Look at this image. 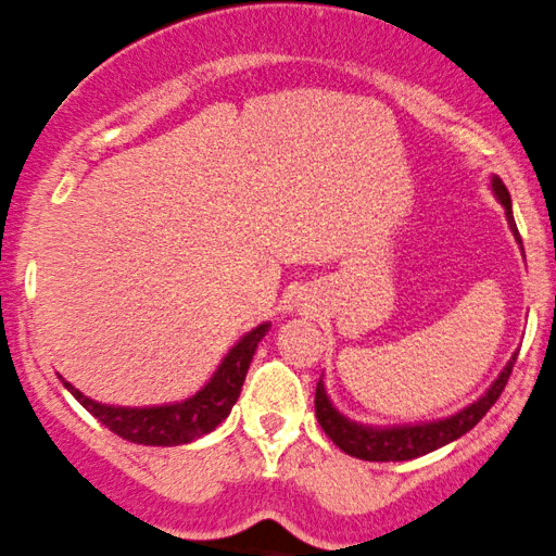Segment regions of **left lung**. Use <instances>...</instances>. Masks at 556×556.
Here are the masks:
<instances>
[{
  "mask_svg": "<svg viewBox=\"0 0 556 556\" xmlns=\"http://www.w3.org/2000/svg\"><path fill=\"white\" fill-rule=\"evenodd\" d=\"M492 189L497 194V200L505 205V215L507 224H510L515 239L520 241L518 226H515L513 218V205H510V192L507 187L502 185L500 176L492 179ZM523 244V241H520ZM518 354H513L507 367L500 371V377L494 380L492 388L486 390L479 401L471 403L468 408H463L460 414L450 416V419L442 421H429V424H416V427H393V429H377V427H362V424L349 421L345 416L338 414L332 408V403L328 401V393H325L323 380L317 382V393H315V414L319 427L325 429V434L336 442L343 453L354 455L358 460H375V463H390V460H410V458H421V455L432 453V450L447 445V442L458 440L486 416V410L497 403V397L505 390L507 380L513 375V364Z\"/></svg>",
  "mask_w": 556,
  "mask_h": 556,
  "instance_id": "left-lung-1",
  "label": "left lung"
}]
</instances>
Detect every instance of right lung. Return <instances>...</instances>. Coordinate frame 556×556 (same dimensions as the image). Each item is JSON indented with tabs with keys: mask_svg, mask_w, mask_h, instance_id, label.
<instances>
[{
	"mask_svg": "<svg viewBox=\"0 0 556 556\" xmlns=\"http://www.w3.org/2000/svg\"><path fill=\"white\" fill-rule=\"evenodd\" d=\"M270 325H257V328L247 332L241 341L228 351L220 367L215 369L211 382L200 390L198 395L187 397L185 403H174V406H155V408H114L101 406V403L85 397L80 390L72 388L67 380L64 388L80 401L85 410L96 416L103 427L119 434L122 440L135 442V445L150 447H174L187 445V442L198 440V437L213 432L220 421L231 414L233 403L241 393L247 369L254 356V349L263 341V336Z\"/></svg>",
	"mask_w": 556,
	"mask_h": 556,
	"instance_id": "obj_1",
	"label": "right lung"
}]
</instances>
